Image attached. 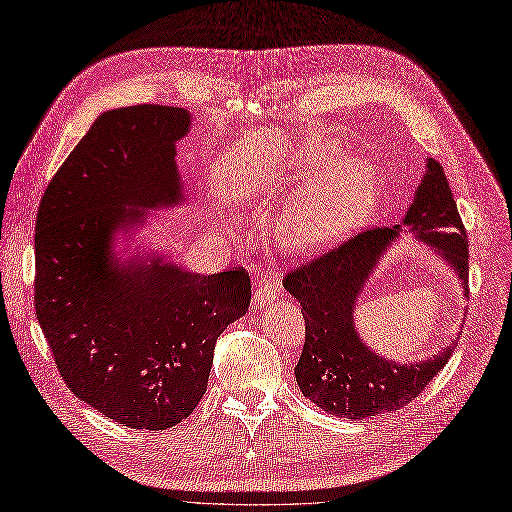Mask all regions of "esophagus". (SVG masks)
<instances>
[{
    "instance_id": "34e87169",
    "label": "esophagus",
    "mask_w": 512,
    "mask_h": 512,
    "mask_svg": "<svg viewBox=\"0 0 512 512\" xmlns=\"http://www.w3.org/2000/svg\"><path fill=\"white\" fill-rule=\"evenodd\" d=\"M278 295H280V291L274 285V280L266 278V280L261 282V287L255 291V295H253V306H257V308L266 306V304H270V301H276Z\"/></svg>"
}]
</instances>
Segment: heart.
<instances>
[{"mask_svg":"<svg viewBox=\"0 0 512 512\" xmlns=\"http://www.w3.org/2000/svg\"><path fill=\"white\" fill-rule=\"evenodd\" d=\"M337 151V143L306 149L293 166L304 175L316 173ZM377 185L380 177L369 158H339L291 198L280 217L282 240L295 253H312L350 236L369 219Z\"/></svg>","mask_w":512,"mask_h":512,"instance_id":"b5f03b06","label":"heart"}]
</instances>
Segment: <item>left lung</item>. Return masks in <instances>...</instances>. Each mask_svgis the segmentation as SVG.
I'll use <instances>...</instances> for the list:
<instances>
[{"label":"left lung","instance_id":"obj_1","mask_svg":"<svg viewBox=\"0 0 512 512\" xmlns=\"http://www.w3.org/2000/svg\"><path fill=\"white\" fill-rule=\"evenodd\" d=\"M403 230L437 251L468 297V240L445 170L434 158L426 160L401 225L356 234L285 276V289L299 301L306 320V344L295 367L297 386L337 418L365 420L405 407L447 365L456 348L451 342L426 361L399 363L371 350L356 331L358 301Z\"/></svg>","mask_w":512,"mask_h":512}]
</instances>
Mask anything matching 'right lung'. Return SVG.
I'll return each mask as SVG.
<instances>
[{
  "instance_id": "add662e5",
  "label": "right lung",
  "mask_w": 512,
  "mask_h": 512,
  "mask_svg": "<svg viewBox=\"0 0 512 512\" xmlns=\"http://www.w3.org/2000/svg\"><path fill=\"white\" fill-rule=\"evenodd\" d=\"M183 107L103 111L46 187L35 221V314L65 384L105 418L166 430L208 386L217 337L251 304L244 270L196 274L116 242L185 202Z\"/></svg>"
}]
</instances>
